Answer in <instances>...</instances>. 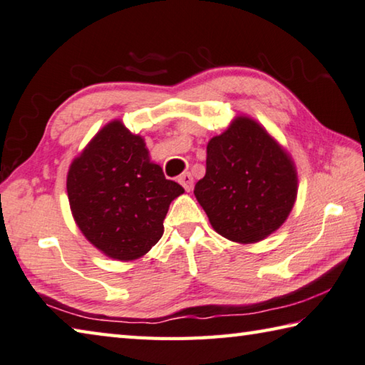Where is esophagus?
Returning a JSON list of instances; mask_svg holds the SVG:
<instances>
[{"mask_svg": "<svg viewBox=\"0 0 365 365\" xmlns=\"http://www.w3.org/2000/svg\"><path fill=\"white\" fill-rule=\"evenodd\" d=\"M178 182L182 183V187L187 190V191H191L193 190V177H191V174H182L180 177H178Z\"/></svg>", "mask_w": 365, "mask_h": 365, "instance_id": "1", "label": "esophagus"}]
</instances>
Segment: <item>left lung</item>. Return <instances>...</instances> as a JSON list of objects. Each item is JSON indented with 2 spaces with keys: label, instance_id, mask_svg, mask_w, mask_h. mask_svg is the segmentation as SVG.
<instances>
[{
  "label": "left lung",
  "instance_id": "8db88e82",
  "mask_svg": "<svg viewBox=\"0 0 365 365\" xmlns=\"http://www.w3.org/2000/svg\"><path fill=\"white\" fill-rule=\"evenodd\" d=\"M297 183L287 151L254 119L237 116L209 140L205 175L196 183L195 196L218 235L252 244L286 222Z\"/></svg>",
  "mask_w": 365,
  "mask_h": 365
}]
</instances>
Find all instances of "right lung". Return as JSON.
Returning <instances> with one entry per match:
<instances>
[{"label": "right lung", "instance_id": "1", "mask_svg": "<svg viewBox=\"0 0 365 365\" xmlns=\"http://www.w3.org/2000/svg\"><path fill=\"white\" fill-rule=\"evenodd\" d=\"M67 193L86 240L107 257L129 262L161 240L169 205L185 190L150 160L143 138L115 119L73 160Z\"/></svg>", "mask_w": 365, "mask_h": 365}]
</instances>
